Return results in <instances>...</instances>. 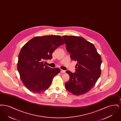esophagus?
Masks as SVG:
<instances>
[{
    "label": "esophagus",
    "mask_w": 121,
    "mask_h": 121,
    "mask_svg": "<svg viewBox=\"0 0 121 121\" xmlns=\"http://www.w3.org/2000/svg\"><path fill=\"white\" fill-rule=\"evenodd\" d=\"M60 72H61V73H64L65 72V70H62V69H61V71H60Z\"/></svg>",
    "instance_id": "obj_1"
}]
</instances>
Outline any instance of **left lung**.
<instances>
[{
	"instance_id": "obj_1",
	"label": "left lung",
	"mask_w": 121,
	"mask_h": 121,
	"mask_svg": "<svg viewBox=\"0 0 121 121\" xmlns=\"http://www.w3.org/2000/svg\"><path fill=\"white\" fill-rule=\"evenodd\" d=\"M71 59L77 61L76 73H66L70 77L65 83L67 90L75 95L86 93L95 85L101 74L102 58L93 43L83 38L63 36Z\"/></svg>"
}]
</instances>
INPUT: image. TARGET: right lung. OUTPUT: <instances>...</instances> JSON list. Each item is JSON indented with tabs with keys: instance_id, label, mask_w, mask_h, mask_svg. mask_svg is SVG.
<instances>
[{
	"instance_id": "right-lung-1",
	"label": "right lung",
	"mask_w": 121,
	"mask_h": 121,
	"mask_svg": "<svg viewBox=\"0 0 121 121\" xmlns=\"http://www.w3.org/2000/svg\"><path fill=\"white\" fill-rule=\"evenodd\" d=\"M59 35L34 37L22 48L18 57L17 71L23 84L30 91L40 93L51 85L54 77L60 71L51 68L44 61L52 58V53L64 44Z\"/></svg>"
}]
</instances>
